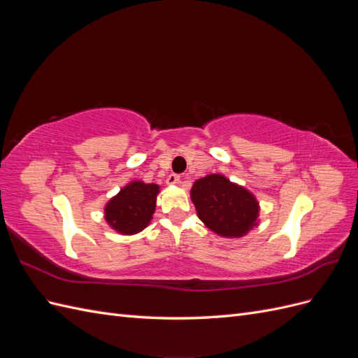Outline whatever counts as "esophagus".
Instances as JSON below:
<instances>
[{"instance_id": "esophagus-1", "label": "esophagus", "mask_w": 358, "mask_h": 358, "mask_svg": "<svg viewBox=\"0 0 358 358\" xmlns=\"http://www.w3.org/2000/svg\"><path fill=\"white\" fill-rule=\"evenodd\" d=\"M167 183L169 185H178V183H180V176L175 175V173H171V175H169V178H167Z\"/></svg>"}]
</instances>
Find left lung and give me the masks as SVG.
I'll list each match as a JSON object with an SVG mask.
<instances>
[{"label":"left lung","instance_id":"8db88e82","mask_svg":"<svg viewBox=\"0 0 358 358\" xmlns=\"http://www.w3.org/2000/svg\"><path fill=\"white\" fill-rule=\"evenodd\" d=\"M191 200L201 222L222 237H243L258 225L254 194L224 175H208L192 183Z\"/></svg>","mask_w":358,"mask_h":358}]
</instances>
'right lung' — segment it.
I'll return each instance as SVG.
<instances>
[{
  "label": "right lung",
  "mask_w": 358,
  "mask_h": 358,
  "mask_svg": "<svg viewBox=\"0 0 358 358\" xmlns=\"http://www.w3.org/2000/svg\"><path fill=\"white\" fill-rule=\"evenodd\" d=\"M159 185L131 180L104 206V220L124 236L137 234L150 224L155 213Z\"/></svg>",
  "instance_id": "1"
}]
</instances>
